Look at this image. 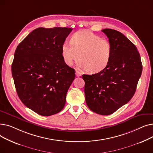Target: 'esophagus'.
Returning <instances> with one entry per match:
<instances>
[{"mask_svg": "<svg viewBox=\"0 0 153 153\" xmlns=\"http://www.w3.org/2000/svg\"><path fill=\"white\" fill-rule=\"evenodd\" d=\"M76 76L77 77H80V76H82V73H81V72H80V71L76 70Z\"/></svg>", "mask_w": 153, "mask_h": 153, "instance_id": "obj_1", "label": "esophagus"}]
</instances>
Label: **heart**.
Masks as SVG:
<instances>
[{"instance_id":"1","label":"heart","mask_w":153,"mask_h":153,"mask_svg":"<svg viewBox=\"0 0 153 153\" xmlns=\"http://www.w3.org/2000/svg\"><path fill=\"white\" fill-rule=\"evenodd\" d=\"M71 43L65 42L61 46L62 58L68 66H72L79 59L80 68L96 73L109 64L112 46L108 40L89 30H82L71 36Z\"/></svg>"}]
</instances>
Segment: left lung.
I'll return each mask as SVG.
<instances>
[{"mask_svg": "<svg viewBox=\"0 0 153 153\" xmlns=\"http://www.w3.org/2000/svg\"><path fill=\"white\" fill-rule=\"evenodd\" d=\"M112 46L108 66L92 75H82L87 105L95 113L108 115L134 95L143 66L137 48L123 34L113 29L102 30Z\"/></svg>", "mask_w": 153, "mask_h": 153, "instance_id": "1", "label": "left lung"}]
</instances>
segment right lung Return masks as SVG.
<instances>
[{
	"instance_id": "1",
	"label": "right lung",
	"mask_w": 153,
	"mask_h": 153,
	"mask_svg": "<svg viewBox=\"0 0 153 153\" xmlns=\"http://www.w3.org/2000/svg\"><path fill=\"white\" fill-rule=\"evenodd\" d=\"M70 28H38L18 45L12 74L19 97L26 107L42 116L59 113L75 71L64 62L62 45Z\"/></svg>"
}]
</instances>
